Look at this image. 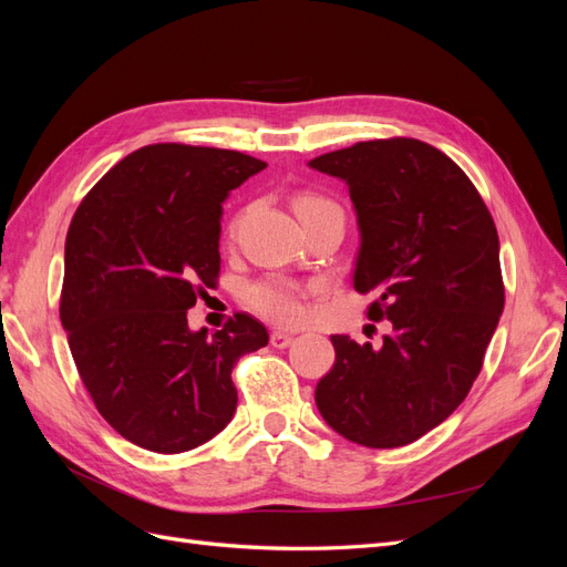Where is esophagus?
I'll list each match as a JSON object with an SVG mask.
<instances>
[{
    "mask_svg": "<svg viewBox=\"0 0 567 567\" xmlns=\"http://www.w3.org/2000/svg\"><path fill=\"white\" fill-rule=\"evenodd\" d=\"M269 342H271V346L277 348V350H286V348L290 346V342H293V336L286 333V331H274V333L269 336Z\"/></svg>",
    "mask_w": 567,
    "mask_h": 567,
    "instance_id": "obj_1",
    "label": "esophagus"
}]
</instances>
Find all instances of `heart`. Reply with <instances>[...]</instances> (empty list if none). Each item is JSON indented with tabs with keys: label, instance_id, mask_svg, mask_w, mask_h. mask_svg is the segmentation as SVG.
Returning a JSON list of instances; mask_svg holds the SVG:
<instances>
[{
	"label": "heart",
	"instance_id": "heart-1",
	"mask_svg": "<svg viewBox=\"0 0 567 567\" xmlns=\"http://www.w3.org/2000/svg\"><path fill=\"white\" fill-rule=\"evenodd\" d=\"M326 208H338L336 203L321 196H298L296 213H317ZM246 302L252 310L274 323H296L305 317V290L286 277H265L246 290Z\"/></svg>",
	"mask_w": 567,
	"mask_h": 567
}]
</instances>
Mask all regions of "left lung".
<instances>
[{"label": "left lung", "mask_w": 567, "mask_h": 567, "mask_svg": "<svg viewBox=\"0 0 567 567\" xmlns=\"http://www.w3.org/2000/svg\"><path fill=\"white\" fill-rule=\"evenodd\" d=\"M312 169L346 182L359 227L354 290L392 333L379 350L331 336L336 364L315 390L323 421L373 450L433 431L466 400L504 312L499 236L463 169L419 140L323 153Z\"/></svg>", "instance_id": "left-lung-1"}]
</instances>
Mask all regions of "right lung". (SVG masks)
I'll return each mask as SVG.
<instances>
[{
    "mask_svg": "<svg viewBox=\"0 0 567 567\" xmlns=\"http://www.w3.org/2000/svg\"><path fill=\"white\" fill-rule=\"evenodd\" d=\"M265 167L227 148L144 146L71 221L61 323L99 414L136 447L179 454L225 431L238 402L231 369L269 342L250 315L217 333L186 319L219 274L221 203Z\"/></svg>",
    "mask_w": 567,
    "mask_h": 567,
    "instance_id": "obj_1",
    "label": "right lung"
}]
</instances>
